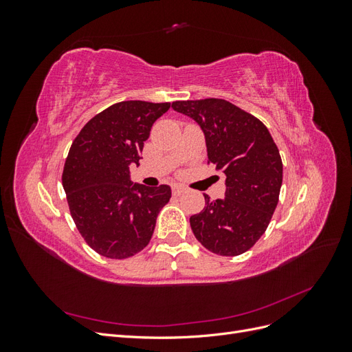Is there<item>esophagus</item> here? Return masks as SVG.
Instances as JSON below:
<instances>
[{
  "label": "esophagus",
  "instance_id": "esophagus-1",
  "mask_svg": "<svg viewBox=\"0 0 352 352\" xmlns=\"http://www.w3.org/2000/svg\"><path fill=\"white\" fill-rule=\"evenodd\" d=\"M172 192H173L175 197H180V195L185 192V189L182 186H179V185H173L172 186Z\"/></svg>",
  "mask_w": 352,
  "mask_h": 352
}]
</instances>
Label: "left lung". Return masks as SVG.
Returning a JSON list of instances; mask_svg holds the SVG:
<instances>
[{"instance_id":"1","label":"left lung","mask_w":352,"mask_h":352,"mask_svg":"<svg viewBox=\"0 0 352 352\" xmlns=\"http://www.w3.org/2000/svg\"><path fill=\"white\" fill-rule=\"evenodd\" d=\"M175 111L204 132L208 163L226 176L225 198L211 201L189 223L202 247L233 257L254 247L279 201L283 166L278 146L257 117L220 98L175 101Z\"/></svg>"}]
</instances>
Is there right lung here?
<instances>
[{"label":"right lung","mask_w":352,"mask_h":352,"mask_svg":"<svg viewBox=\"0 0 352 352\" xmlns=\"http://www.w3.org/2000/svg\"><path fill=\"white\" fill-rule=\"evenodd\" d=\"M170 102L122 101L98 113L74 138L63 168V188L82 238L107 258L123 260L150 242L155 220L172 197L167 185L133 184L144 142Z\"/></svg>","instance_id":"1"}]
</instances>
